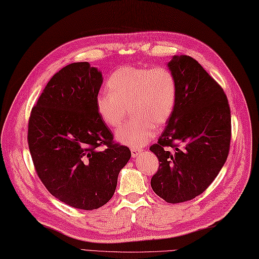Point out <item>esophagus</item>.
<instances>
[{
    "label": "esophagus",
    "mask_w": 259,
    "mask_h": 259,
    "mask_svg": "<svg viewBox=\"0 0 259 259\" xmlns=\"http://www.w3.org/2000/svg\"><path fill=\"white\" fill-rule=\"evenodd\" d=\"M139 153H140V150H138V149H131V155H132V157H137Z\"/></svg>",
    "instance_id": "1"
}]
</instances>
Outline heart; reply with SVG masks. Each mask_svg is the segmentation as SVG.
I'll return each mask as SVG.
<instances>
[{
  "mask_svg": "<svg viewBox=\"0 0 259 259\" xmlns=\"http://www.w3.org/2000/svg\"><path fill=\"white\" fill-rule=\"evenodd\" d=\"M109 91L96 96V109L111 128L120 125L131 109V121L116 131L118 142L139 149L154 137V128L166 123L177 102V81L170 70L156 66H122L107 81Z\"/></svg>",
  "mask_w": 259,
  "mask_h": 259,
  "instance_id": "b5f03b06",
  "label": "heart"
}]
</instances>
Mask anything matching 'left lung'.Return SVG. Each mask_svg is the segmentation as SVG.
Listing matches in <instances>:
<instances>
[{"instance_id":"obj_1","label":"left lung","mask_w":259,"mask_h":259,"mask_svg":"<svg viewBox=\"0 0 259 259\" xmlns=\"http://www.w3.org/2000/svg\"><path fill=\"white\" fill-rule=\"evenodd\" d=\"M167 66L177 81V102L150 148L160 162L151 187L166 202L180 203L202 194L227 161L231 111L221 86L194 58L174 56Z\"/></svg>"}]
</instances>
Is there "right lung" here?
<instances>
[{"instance_id": "1", "label": "right lung", "mask_w": 259, "mask_h": 259, "mask_svg": "<svg viewBox=\"0 0 259 259\" xmlns=\"http://www.w3.org/2000/svg\"><path fill=\"white\" fill-rule=\"evenodd\" d=\"M102 72L89 62L64 66L46 85L28 122V147L37 175L59 200L82 210L114 196L119 171L131 156L114 143L95 99ZM103 145L106 149L99 150Z\"/></svg>"}]
</instances>
